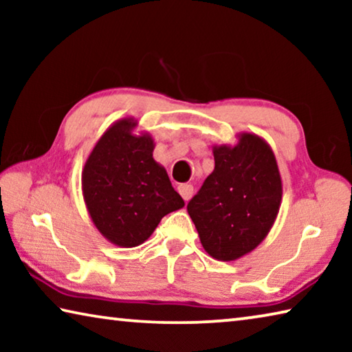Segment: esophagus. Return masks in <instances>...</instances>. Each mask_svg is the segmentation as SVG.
<instances>
[{"instance_id":"obj_1","label":"esophagus","mask_w":352,"mask_h":352,"mask_svg":"<svg viewBox=\"0 0 352 352\" xmlns=\"http://www.w3.org/2000/svg\"><path fill=\"white\" fill-rule=\"evenodd\" d=\"M177 189H178V192H180V195L183 197V200H189L190 197H192V192H194L192 184L183 183V184H180V186H178Z\"/></svg>"}]
</instances>
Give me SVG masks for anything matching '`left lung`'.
<instances>
[{
  "label": "left lung",
  "mask_w": 352,
  "mask_h": 352,
  "mask_svg": "<svg viewBox=\"0 0 352 352\" xmlns=\"http://www.w3.org/2000/svg\"><path fill=\"white\" fill-rule=\"evenodd\" d=\"M214 170L188 214L201 245L217 261H236L270 233L283 200V182L269 142L242 132L236 144L212 146Z\"/></svg>",
  "instance_id": "8db88e82"
}]
</instances>
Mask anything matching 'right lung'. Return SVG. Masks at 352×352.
I'll return each instance as SVG.
<instances>
[{
	"label": "right lung",
	"mask_w": 352,
	"mask_h": 352,
	"mask_svg": "<svg viewBox=\"0 0 352 352\" xmlns=\"http://www.w3.org/2000/svg\"><path fill=\"white\" fill-rule=\"evenodd\" d=\"M138 121L122 118L98 140L82 169V194L91 222L122 248L147 241L166 214L184 201L168 172L153 160L155 141L136 133Z\"/></svg>",
	"instance_id": "right-lung-1"
}]
</instances>
